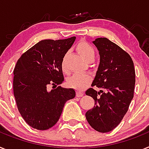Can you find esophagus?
Instances as JSON below:
<instances>
[{"label": "esophagus", "mask_w": 149, "mask_h": 149, "mask_svg": "<svg viewBox=\"0 0 149 149\" xmlns=\"http://www.w3.org/2000/svg\"><path fill=\"white\" fill-rule=\"evenodd\" d=\"M76 96H77V97H81V96H84V93L81 92V91H78L77 90V93H76Z\"/></svg>", "instance_id": "1"}]
</instances>
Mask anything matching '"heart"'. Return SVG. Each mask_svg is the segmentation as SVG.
I'll return each mask as SVG.
<instances>
[{
    "instance_id": "1",
    "label": "heart",
    "mask_w": 149,
    "mask_h": 149,
    "mask_svg": "<svg viewBox=\"0 0 149 149\" xmlns=\"http://www.w3.org/2000/svg\"><path fill=\"white\" fill-rule=\"evenodd\" d=\"M77 49L81 56L87 62L91 59H94L95 58V49L93 47V46L90 45L87 42H80L77 46ZM61 67L64 72L67 71L66 56H64L62 58V62H61ZM90 81H91V77L88 74L74 73L71 77H68L67 83L70 87H74L77 90H82L90 83Z\"/></svg>"
}]
</instances>
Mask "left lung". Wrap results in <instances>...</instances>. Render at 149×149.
I'll return each mask as SVG.
<instances>
[{
	"instance_id": "obj_1",
	"label": "left lung",
	"mask_w": 149,
	"mask_h": 149,
	"mask_svg": "<svg viewBox=\"0 0 149 149\" xmlns=\"http://www.w3.org/2000/svg\"><path fill=\"white\" fill-rule=\"evenodd\" d=\"M97 47L100 62L92 86L86 95L93 98L95 105L86 112L87 121L100 133L111 131L120 124L133 98L135 69L130 56L106 38L93 41Z\"/></svg>"
}]
</instances>
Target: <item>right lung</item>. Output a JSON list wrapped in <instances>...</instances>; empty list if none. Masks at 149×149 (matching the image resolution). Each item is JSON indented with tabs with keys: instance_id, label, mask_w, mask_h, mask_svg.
Listing matches in <instances>:
<instances>
[{
	"instance_id": "1",
	"label": "right lung",
	"mask_w": 149,
	"mask_h": 149,
	"mask_svg": "<svg viewBox=\"0 0 149 149\" xmlns=\"http://www.w3.org/2000/svg\"><path fill=\"white\" fill-rule=\"evenodd\" d=\"M75 39L40 40L17 61L13 71L14 96L20 114L31 127L45 130L53 127L65 103L75 97L74 89L57 87L64 81L62 59Z\"/></svg>"
}]
</instances>
